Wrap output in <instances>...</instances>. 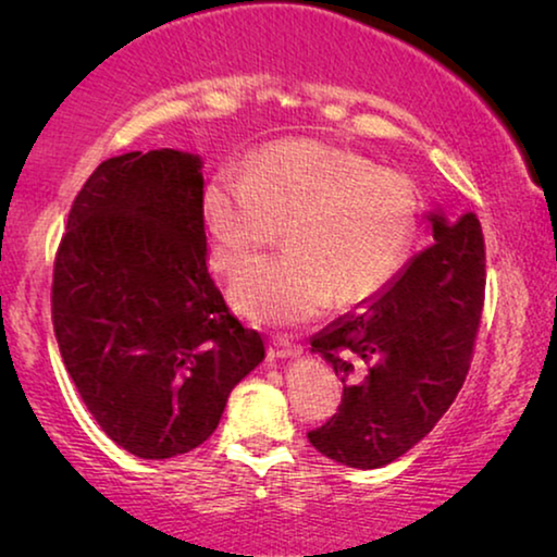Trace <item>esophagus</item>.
<instances>
[{"label":"esophagus","mask_w":557,"mask_h":557,"mask_svg":"<svg viewBox=\"0 0 557 557\" xmlns=\"http://www.w3.org/2000/svg\"><path fill=\"white\" fill-rule=\"evenodd\" d=\"M299 352H301V349L292 345V342L284 339V337H273L269 342V357H271V360H286V357H296Z\"/></svg>","instance_id":"obj_1"}]
</instances>
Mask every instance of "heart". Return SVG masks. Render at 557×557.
I'll return each instance as SVG.
<instances>
[{
  "label": "heart",
  "instance_id": "b5f03b06",
  "mask_svg": "<svg viewBox=\"0 0 557 557\" xmlns=\"http://www.w3.org/2000/svg\"><path fill=\"white\" fill-rule=\"evenodd\" d=\"M212 263L225 276L278 240L286 253L248 269L233 301L256 322L296 324L330 299L355 307L391 284L418 227L406 174L317 139L271 144L243 174H215L202 193Z\"/></svg>",
  "mask_w": 557,
  "mask_h": 557
}]
</instances>
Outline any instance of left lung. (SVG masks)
Here are the masks:
<instances>
[{
	"label": "left lung",
	"instance_id": "8db88e82",
	"mask_svg": "<svg viewBox=\"0 0 557 557\" xmlns=\"http://www.w3.org/2000/svg\"><path fill=\"white\" fill-rule=\"evenodd\" d=\"M433 243L368 307L317 337L345 383L330 421L309 431L319 454L355 469L385 467L431 433L467 380L482 322L486 256L474 212L431 215Z\"/></svg>",
	"mask_w": 557,
	"mask_h": 557
}]
</instances>
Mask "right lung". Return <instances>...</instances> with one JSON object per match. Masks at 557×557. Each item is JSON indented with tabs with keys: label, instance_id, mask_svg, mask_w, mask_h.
Returning a JSON list of instances; mask_svg holds the SVG:
<instances>
[{
	"label": "right lung",
	"instance_id": "add662e5",
	"mask_svg": "<svg viewBox=\"0 0 557 557\" xmlns=\"http://www.w3.org/2000/svg\"><path fill=\"white\" fill-rule=\"evenodd\" d=\"M200 157L106 159L73 200L52 269V330L83 403L113 444L172 459L212 436L263 360L208 273Z\"/></svg>",
	"mask_w": 557,
	"mask_h": 557
}]
</instances>
